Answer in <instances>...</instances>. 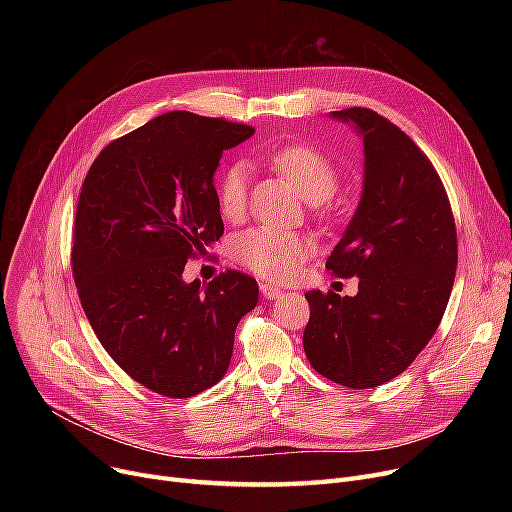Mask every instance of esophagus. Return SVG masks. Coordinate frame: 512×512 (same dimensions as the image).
<instances>
[{"instance_id":"esophagus-1","label":"esophagus","mask_w":512,"mask_h":512,"mask_svg":"<svg viewBox=\"0 0 512 512\" xmlns=\"http://www.w3.org/2000/svg\"><path fill=\"white\" fill-rule=\"evenodd\" d=\"M259 290H261L265 301H276V299H280L282 294H284L278 286H272V284H267V282H261V284H259Z\"/></svg>"}]
</instances>
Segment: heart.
Wrapping results in <instances>:
<instances>
[{"instance_id":"obj_1","label":"heart","mask_w":512,"mask_h":512,"mask_svg":"<svg viewBox=\"0 0 512 512\" xmlns=\"http://www.w3.org/2000/svg\"><path fill=\"white\" fill-rule=\"evenodd\" d=\"M265 161L286 178L309 203H324L338 188V170L311 145H282L265 153ZM218 209L230 222L247 213L249 176L242 164L228 166L215 186ZM313 240L294 230L257 226L234 236L230 255L236 263L267 280H290L313 255Z\"/></svg>"}]
</instances>
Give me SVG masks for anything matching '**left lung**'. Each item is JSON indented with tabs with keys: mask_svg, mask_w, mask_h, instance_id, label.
Masks as SVG:
<instances>
[{
	"mask_svg": "<svg viewBox=\"0 0 512 512\" xmlns=\"http://www.w3.org/2000/svg\"><path fill=\"white\" fill-rule=\"evenodd\" d=\"M363 139V193L326 261L359 278L355 297L305 292V355L324 378L375 388L405 371L436 334L456 272V228L444 184L425 153L367 107L330 112Z\"/></svg>",
	"mask_w": 512,
	"mask_h": 512,
	"instance_id": "1",
	"label": "left lung"
}]
</instances>
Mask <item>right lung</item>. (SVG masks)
<instances>
[{
    "instance_id": "right-lung-1",
    "label": "right lung",
    "mask_w": 512,
    "mask_h": 512,
    "mask_svg": "<svg viewBox=\"0 0 512 512\" xmlns=\"http://www.w3.org/2000/svg\"><path fill=\"white\" fill-rule=\"evenodd\" d=\"M255 128L191 112L157 116L107 145L83 182L72 245L80 305L103 348L145 388L195 396L228 371L257 282L228 270L184 282L224 232L213 174Z\"/></svg>"
}]
</instances>
